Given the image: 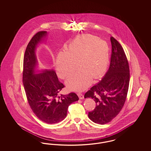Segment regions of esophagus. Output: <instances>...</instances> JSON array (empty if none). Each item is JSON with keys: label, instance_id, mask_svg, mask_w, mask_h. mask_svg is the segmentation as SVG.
Masks as SVG:
<instances>
[{"label": "esophagus", "instance_id": "1", "mask_svg": "<svg viewBox=\"0 0 151 151\" xmlns=\"http://www.w3.org/2000/svg\"><path fill=\"white\" fill-rule=\"evenodd\" d=\"M78 96H79V98L80 99H84V95H83V94L81 93H78Z\"/></svg>", "mask_w": 151, "mask_h": 151}]
</instances>
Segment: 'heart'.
I'll return each instance as SVG.
<instances>
[{
    "instance_id": "obj_1",
    "label": "heart",
    "mask_w": 151,
    "mask_h": 151,
    "mask_svg": "<svg viewBox=\"0 0 151 151\" xmlns=\"http://www.w3.org/2000/svg\"><path fill=\"white\" fill-rule=\"evenodd\" d=\"M109 48L108 43L95 36H79L60 52L56 59L59 76L65 79L77 68H80L66 81L68 89L83 91L89 86L92 78L97 79L105 72L109 63Z\"/></svg>"
}]
</instances>
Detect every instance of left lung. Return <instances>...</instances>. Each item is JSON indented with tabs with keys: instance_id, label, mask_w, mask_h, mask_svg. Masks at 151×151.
I'll return each instance as SVG.
<instances>
[{
	"instance_id": "left-lung-1",
	"label": "left lung",
	"mask_w": 151,
	"mask_h": 151,
	"mask_svg": "<svg viewBox=\"0 0 151 151\" xmlns=\"http://www.w3.org/2000/svg\"><path fill=\"white\" fill-rule=\"evenodd\" d=\"M111 55L108 72L96 85L84 94L96 104L88 116L93 122L104 124L118 115L127 98L129 82V65L121 45L113 37H110Z\"/></svg>"
}]
</instances>
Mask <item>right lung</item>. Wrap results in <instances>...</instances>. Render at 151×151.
Here are the masks:
<instances>
[{
	"label": "right lung",
	"mask_w": 151,
	"mask_h": 151,
	"mask_svg": "<svg viewBox=\"0 0 151 151\" xmlns=\"http://www.w3.org/2000/svg\"><path fill=\"white\" fill-rule=\"evenodd\" d=\"M46 34V31L38 32L28 44L24 57L22 81L29 106L35 114L43 122L54 124L65 119L69 105L79 100V97L73 92L59 95L65 86L59 81L54 70L35 73L36 46Z\"/></svg>",
	"instance_id": "obj_1"
}]
</instances>
